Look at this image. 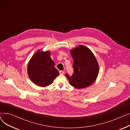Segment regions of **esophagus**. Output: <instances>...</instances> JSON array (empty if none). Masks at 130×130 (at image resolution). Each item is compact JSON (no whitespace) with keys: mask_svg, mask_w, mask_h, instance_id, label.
I'll list each match as a JSON object with an SVG mask.
<instances>
[{"mask_svg":"<svg viewBox=\"0 0 130 130\" xmlns=\"http://www.w3.org/2000/svg\"><path fill=\"white\" fill-rule=\"evenodd\" d=\"M59 74H60V75H63V74H64V71H59Z\"/></svg>","mask_w":130,"mask_h":130,"instance_id":"34e87169","label":"esophagus"}]
</instances>
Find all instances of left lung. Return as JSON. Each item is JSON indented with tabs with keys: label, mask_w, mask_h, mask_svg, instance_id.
<instances>
[{
	"label": "left lung",
	"mask_w": 130,
	"mask_h": 130,
	"mask_svg": "<svg viewBox=\"0 0 130 130\" xmlns=\"http://www.w3.org/2000/svg\"><path fill=\"white\" fill-rule=\"evenodd\" d=\"M73 58V74L65 76L70 84L77 88H83L92 84L96 80L99 71L96 58L88 48L79 45L71 51Z\"/></svg>",
	"instance_id": "obj_1"
}]
</instances>
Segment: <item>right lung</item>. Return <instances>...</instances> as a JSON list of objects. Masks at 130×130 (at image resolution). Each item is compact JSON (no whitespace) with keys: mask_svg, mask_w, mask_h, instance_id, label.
Instances as JSON below:
<instances>
[{"mask_svg":"<svg viewBox=\"0 0 130 130\" xmlns=\"http://www.w3.org/2000/svg\"><path fill=\"white\" fill-rule=\"evenodd\" d=\"M48 52L37 51L28 65V74L32 82L38 86L45 87L51 84L59 75V72Z\"/></svg>","mask_w":130,"mask_h":130,"instance_id":"right-lung-1","label":"right lung"}]
</instances>
